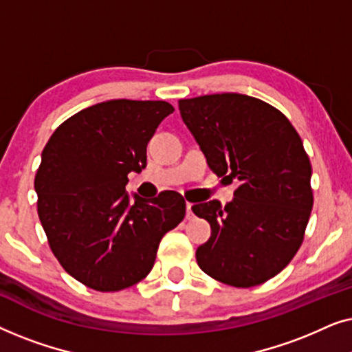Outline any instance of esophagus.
Returning a JSON list of instances; mask_svg holds the SVG:
<instances>
[{
	"instance_id": "obj_1",
	"label": "esophagus",
	"mask_w": 352,
	"mask_h": 352,
	"mask_svg": "<svg viewBox=\"0 0 352 352\" xmlns=\"http://www.w3.org/2000/svg\"><path fill=\"white\" fill-rule=\"evenodd\" d=\"M186 210H187V219L194 218V213H192V204H190V201H186Z\"/></svg>"
}]
</instances>
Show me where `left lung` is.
I'll use <instances>...</instances> for the list:
<instances>
[{
	"instance_id": "obj_1",
	"label": "left lung",
	"mask_w": 352,
	"mask_h": 352,
	"mask_svg": "<svg viewBox=\"0 0 352 352\" xmlns=\"http://www.w3.org/2000/svg\"><path fill=\"white\" fill-rule=\"evenodd\" d=\"M179 110L210 170L239 184L226 206L218 200L192 206L211 226L197 263L228 285H261L300 250L314 204L312 168L300 134L280 110L252 96L181 99Z\"/></svg>"
}]
</instances>
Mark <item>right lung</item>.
Returning a JSON list of instances; mask_svg holds the SVG:
<instances>
[{
	"instance_id": "obj_1",
	"label": "right lung",
	"mask_w": 352,
	"mask_h": 352,
	"mask_svg": "<svg viewBox=\"0 0 352 352\" xmlns=\"http://www.w3.org/2000/svg\"><path fill=\"white\" fill-rule=\"evenodd\" d=\"M175 112L165 100L113 99L65 120L43 148L35 176L47 243L72 277L120 292L152 271L160 240L186 216L175 190L134 204L124 186L147 165V144Z\"/></svg>"
}]
</instances>
